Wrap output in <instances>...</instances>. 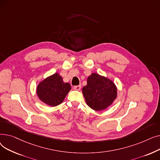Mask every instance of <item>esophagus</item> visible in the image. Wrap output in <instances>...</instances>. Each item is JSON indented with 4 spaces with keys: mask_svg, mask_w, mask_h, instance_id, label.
I'll list each match as a JSON object with an SVG mask.
<instances>
[{
    "mask_svg": "<svg viewBox=\"0 0 160 160\" xmlns=\"http://www.w3.org/2000/svg\"><path fill=\"white\" fill-rule=\"evenodd\" d=\"M73 89L74 90H77V91H79L81 89V86H75L73 87Z\"/></svg>",
    "mask_w": 160,
    "mask_h": 160,
    "instance_id": "obj_1",
    "label": "esophagus"
}]
</instances>
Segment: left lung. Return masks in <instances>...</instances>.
<instances>
[{
	"mask_svg": "<svg viewBox=\"0 0 160 160\" xmlns=\"http://www.w3.org/2000/svg\"><path fill=\"white\" fill-rule=\"evenodd\" d=\"M87 104L95 111L103 110L117 97V88L110 80L97 74H91L87 85L82 89Z\"/></svg>",
	"mask_w": 160,
	"mask_h": 160,
	"instance_id": "left-lung-1",
	"label": "left lung"
}]
</instances>
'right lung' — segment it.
Masks as SVG:
<instances>
[{
	"label": "right lung",
	"instance_id": "obj_1",
	"mask_svg": "<svg viewBox=\"0 0 160 160\" xmlns=\"http://www.w3.org/2000/svg\"><path fill=\"white\" fill-rule=\"evenodd\" d=\"M71 89L69 83L63 82L60 76L56 73L39 83L37 93L42 102L50 106H56L63 101Z\"/></svg>",
	"mask_w": 160,
	"mask_h": 160
}]
</instances>
